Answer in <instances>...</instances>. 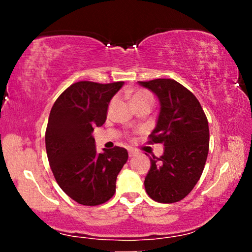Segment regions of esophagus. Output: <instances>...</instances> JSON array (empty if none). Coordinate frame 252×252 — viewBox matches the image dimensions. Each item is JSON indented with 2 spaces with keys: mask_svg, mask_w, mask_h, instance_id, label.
I'll return each mask as SVG.
<instances>
[{
  "mask_svg": "<svg viewBox=\"0 0 252 252\" xmlns=\"http://www.w3.org/2000/svg\"><path fill=\"white\" fill-rule=\"evenodd\" d=\"M136 154H137V153H136L135 150H129V151H128V156H129V157L136 156Z\"/></svg>",
  "mask_w": 252,
  "mask_h": 252,
  "instance_id": "esophagus-1",
  "label": "esophagus"
}]
</instances>
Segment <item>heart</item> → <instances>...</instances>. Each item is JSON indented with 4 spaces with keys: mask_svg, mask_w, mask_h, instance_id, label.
<instances>
[{
    "mask_svg": "<svg viewBox=\"0 0 252 252\" xmlns=\"http://www.w3.org/2000/svg\"><path fill=\"white\" fill-rule=\"evenodd\" d=\"M132 103L135 106L137 104H142V103H147V104H153L154 103V96L150 92L148 91H136L132 96Z\"/></svg>",
    "mask_w": 252,
    "mask_h": 252,
    "instance_id": "obj_1",
    "label": "heart"
}]
</instances>
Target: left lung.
Wrapping results in <instances>:
<instances>
[{"label":"left lung","instance_id":"8db88e82","mask_svg":"<svg viewBox=\"0 0 252 252\" xmlns=\"http://www.w3.org/2000/svg\"><path fill=\"white\" fill-rule=\"evenodd\" d=\"M154 93L160 109L150 143H163L164 154L150 158L144 179L147 194L159 203L184 199L201 178L209 153V124L198 99L173 79L139 81Z\"/></svg>","mask_w":252,"mask_h":252}]
</instances>
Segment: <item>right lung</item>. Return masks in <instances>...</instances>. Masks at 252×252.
Listing matches in <instances>:
<instances>
[{
    "label": "right lung",
    "mask_w": 252,
    "mask_h": 252,
    "mask_svg": "<svg viewBox=\"0 0 252 252\" xmlns=\"http://www.w3.org/2000/svg\"><path fill=\"white\" fill-rule=\"evenodd\" d=\"M124 81H79L62 93L51 108L46 130L50 168L65 194L79 204L94 206L116 192V180L128 159L125 148L97 154L94 127L106 120L109 103Z\"/></svg>",
    "instance_id": "add662e5"
}]
</instances>
